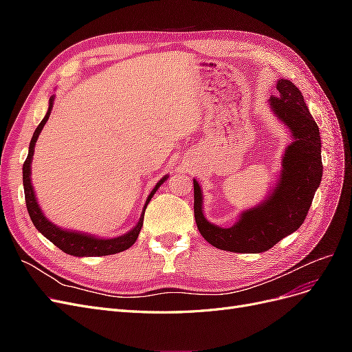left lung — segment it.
<instances>
[{"label":"left lung","instance_id":"8db88e82","mask_svg":"<svg viewBox=\"0 0 352 352\" xmlns=\"http://www.w3.org/2000/svg\"><path fill=\"white\" fill-rule=\"evenodd\" d=\"M270 105L289 127L295 141L283 157L280 182L270 198L257 208L242 212L236 225L223 229L202 214V195L194 180V214L198 230L212 247L233 252H264L300 228L310 210L323 175L322 141L318 126L307 109L301 91L291 80L280 79Z\"/></svg>","mask_w":352,"mask_h":352}]
</instances>
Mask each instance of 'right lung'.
<instances>
[{"label":"right lung","instance_id":"1","mask_svg":"<svg viewBox=\"0 0 352 352\" xmlns=\"http://www.w3.org/2000/svg\"><path fill=\"white\" fill-rule=\"evenodd\" d=\"M52 101H54V97L50 98L48 111H47L44 119H42V122L38 124L34 136H32L30 145H29V154L23 163L25 199H26V207H28V212H29L32 223H34L35 228L42 233V235H44L47 239H50L52 243L56 245V247H58L63 252L74 255V257H101V255H111V254H117V252H122L127 248H131L135 243L138 235H140V230L144 225V212H145L148 202H150V199L155 194V190L158 189L160 185L164 182L167 176L160 180V182L155 185V188L151 190V194H150V197H148L146 204L144 207V212L140 219V223H138V225L131 232H127L123 236L113 238V239H98V238H94L89 235H82V233H78V232L63 230V229L57 228L56 225H52V223L48 221L47 217L42 214V211L38 206L35 194H34V189H32V184H30V163H32V155H34V150H35V142L42 131V127H44V124L48 120L51 109H52Z\"/></svg>","mask_w":352,"mask_h":352}]
</instances>
